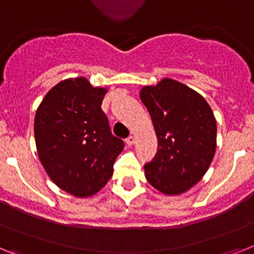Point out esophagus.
<instances>
[{"mask_svg":"<svg viewBox=\"0 0 254 254\" xmlns=\"http://www.w3.org/2000/svg\"><path fill=\"white\" fill-rule=\"evenodd\" d=\"M125 142H127V146H133V144L135 143V137H134V135H129V137L125 139Z\"/></svg>","mask_w":254,"mask_h":254,"instance_id":"esophagus-1","label":"esophagus"}]
</instances>
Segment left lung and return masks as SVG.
Segmentation results:
<instances>
[{"instance_id":"8db88e82","label":"left lung","mask_w":254,"mask_h":254,"mask_svg":"<svg viewBox=\"0 0 254 254\" xmlns=\"http://www.w3.org/2000/svg\"><path fill=\"white\" fill-rule=\"evenodd\" d=\"M156 131L157 153L144 165L151 186L164 195H180L209 169L217 147V123L204 97L172 78L139 91Z\"/></svg>"}]
</instances>
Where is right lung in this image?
<instances>
[{"label": "right lung", "instance_id": "obj_1", "mask_svg": "<svg viewBox=\"0 0 254 254\" xmlns=\"http://www.w3.org/2000/svg\"><path fill=\"white\" fill-rule=\"evenodd\" d=\"M106 94V87H94L86 77L67 78L51 87L36 111L38 159L49 178L76 197L101 191L124 150L101 108Z\"/></svg>", "mask_w": 254, "mask_h": 254}]
</instances>
